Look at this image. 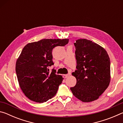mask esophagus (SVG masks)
Masks as SVG:
<instances>
[{"instance_id": "esophagus-1", "label": "esophagus", "mask_w": 123, "mask_h": 123, "mask_svg": "<svg viewBox=\"0 0 123 123\" xmlns=\"http://www.w3.org/2000/svg\"><path fill=\"white\" fill-rule=\"evenodd\" d=\"M70 75V73H68L67 74H66V75H64V78H68V77H69Z\"/></svg>"}]
</instances>
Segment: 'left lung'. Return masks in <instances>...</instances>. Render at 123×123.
<instances>
[{"label":"left lung","mask_w":123,"mask_h":123,"mask_svg":"<svg viewBox=\"0 0 123 123\" xmlns=\"http://www.w3.org/2000/svg\"><path fill=\"white\" fill-rule=\"evenodd\" d=\"M74 45L77 65L72 75L76 78V84L70 89L81 101H94L109 86L111 74L109 55L104 48L86 39H78Z\"/></svg>","instance_id":"8db88e82"}]
</instances>
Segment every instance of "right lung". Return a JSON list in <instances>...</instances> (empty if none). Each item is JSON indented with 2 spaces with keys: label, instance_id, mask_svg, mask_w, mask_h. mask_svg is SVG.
Wrapping results in <instances>:
<instances>
[{
  "label": "right lung",
  "instance_id": "1",
  "mask_svg": "<svg viewBox=\"0 0 123 123\" xmlns=\"http://www.w3.org/2000/svg\"><path fill=\"white\" fill-rule=\"evenodd\" d=\"M68 39H43L25 46L17 60L16 72L18 83L25 95L36 103H43L56 94L63 78L49 67L53 65L52 50L64 46Z\"/></svg>",
  "mask_w": 123,
  "mask_h": 123
}]
</instances>
